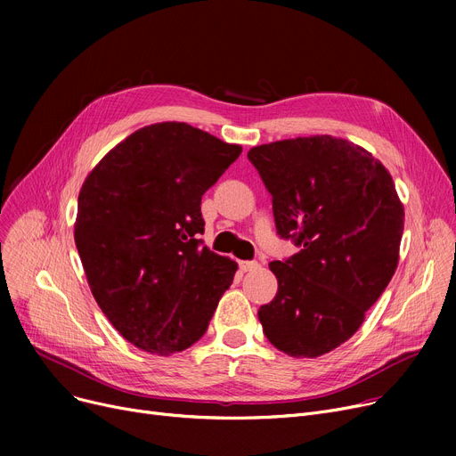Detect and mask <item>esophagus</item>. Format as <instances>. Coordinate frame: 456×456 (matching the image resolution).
<instances>
[{"label":"esophagus","mask_w":456,"mask_h":456,"mask_svg":"<svg viewBox=\"0 0 456 456\" xmlns=\"http://www.w3.org/2000/svg\"><path fill=\"white\" fill-rule=\"evenodd\" d=\"M238 266H240L242 272H253V270L258 268V262H255V260H240V262H238Z\"/></svg>","instance_id":"1"}]
</instances>
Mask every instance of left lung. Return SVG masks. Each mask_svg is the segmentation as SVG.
<instances>
[{"mask_svg":"<svg viewBox=\"0 0 456 456\" xmlns=\"http://www.w3.org/2000/svg\"><path fill=\"white\" fill-rule=\"evenodd\" d=\"M248 159L273 198L277 232L301 246L270 265L279 290L258 320L279 351L322 356L353 337L394 277L403 203L382 162L344 138L262 143Z\"/></svg>","mask_w":456,"mask_h":456,"instance_id":"8db88e82","label":"left lung"}]
</instances>
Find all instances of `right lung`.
<instances>
[{"mask_svg": "<svg viewBox=\"0 0 456 456\" xmlns=\"http://www.w3.org/2000/svg\"><path fill=\"white\" fill-rule=\"evenodd\" d=\"M242 153L181 122L146 126L86 175L74 225L95 303L142 351L196 344L238 270L201 248V198Z\"/></svg>", "mask_w": 456, "mask_h": 456, "instance_id": "obj_1", "label": "right lung"}]
</instances>
